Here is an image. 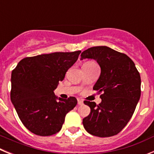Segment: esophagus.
<instances>
[{
	"mask_svg": "<svg viewBox=\"0 0 154 154\" xmlns=\"http://www.w3.org/2000/svg\"><path fill=\"white\" fill-rule=\"evenodd\" d=\"M78 105L79 106H82V105H83V101L81 100V99H78Z\"/></svg>",
	"mask_w": 154,
	"mask_h": 154,
	"instance_id": "obj_1",
	"label": "esophagus"
}]
</instances>
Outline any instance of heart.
Masks as SVG:
<instances>
[{
    "instance_id": "obj_1",
    "label": "heart",
    "mask_w": 154,
    "mask_h": 154,
    "mask_svg": "<svg viewBox=\"0 0 154 154\" xmlns=\"http://www.w3.org/2000/svg\"><path fill=\"white\" fill-rule=\"evenodd\" d=\"M85 64H96V63H95V62H86V63H85Z\"/></svg>"
}]
</instances>
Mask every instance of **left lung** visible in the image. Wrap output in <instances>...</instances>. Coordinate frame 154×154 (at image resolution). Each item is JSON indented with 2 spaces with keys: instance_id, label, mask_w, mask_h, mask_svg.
<instances>
[{
  "instance_id": "8db88e82",
  "label": "left lung",
  "mask_w": 154,
  "mask_h": 154,
  "mask_svg": "<svg viewBox=\"0 0 154 154\" xmlns=\"http://www.w3.org/2000/svg\"><path fill=\"white\" fill-rule=\"evenodd\" d=\"M84 58L95 59L101 68L93 89L102 99L99 105L84 101L91 109L82 120L84 128L96 137L116 135L131 119L140 98V73L130 57L106 46L89 48L81 54Z\"/></svg>"
}]
</instances>
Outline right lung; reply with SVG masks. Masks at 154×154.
<instances>
[{"label": "right lung", "mask_w": 154, "mask_h": 154, "mask_svg": "<svg viewBox=\"0 0 154 154\" xmlns=\"http://www.w3.org/2000/svg\"><path fill=\"white\" fill-rule=\"evenodd\" d=\"M80 53L53 52L26 57L12 71L11 100L24 126L34 134L48 137L58 133L66 114L77 104L72 96L57 100L53 91Z\"/></svg>", "instance_id": "1"}]
</instances>
